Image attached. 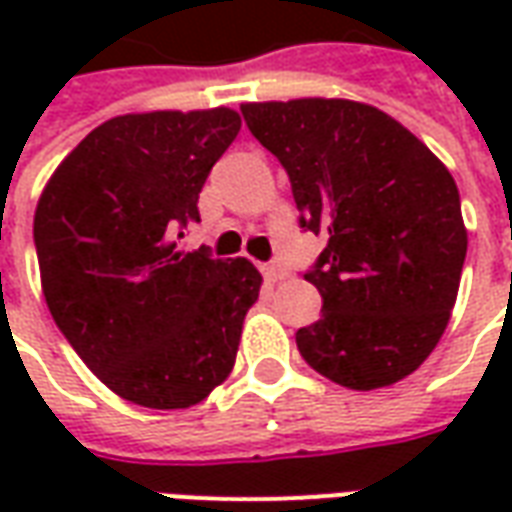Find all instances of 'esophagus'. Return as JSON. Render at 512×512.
<instances>
[{"label":"esophagus","mask_w":512,"mask_h":512,"mask_svg":"<svg viewBox=\"0 0 512 512\" xmlns=\"http://www.w3.org/2000/svg\"><path fill=\"white\" fill-rule=\"evenodd\" d=\"M263 277H266L268 282H279V279L288 277V268L282 266V263H266V266H263Z\"/></svg>","instance_id":"1"}]
</instances>
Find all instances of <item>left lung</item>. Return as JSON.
Wrapping results in <instances>:
<instances>
[{"mask_svg": "<svg viewBox=\"0 0 512 512\" xmlns=\"http://www.w3.org/2000/svg\"><path fill=\"white\" fill-rule=\"evenodd\" d=\"M241 115L288 172L301 227L329 235L304 274L323 299L296 332L304 362L359 392L411 376L450 323L466 260L450 169L359 101H266Z\"/></svg>", "mask_w": 512, "mask_h": 512, "instance_id": "8db88e82", "label": "left lung"}]
</instances>
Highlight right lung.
Masks as SVG:
<instances>
[{"instance_id":"add662e5","label":"right lung","mask_w":512,"mask_h":512,"mask_svg":"<svg viewBox=\"0 0 512 512\" xmlns=\"http://www.w3.org/2000/svg\"><path fill=\"white\" fill-rule=\"evenodd\" d=\"M241 131L227 106L120 115L84 136L35 211L40 285L65 340L115 395L189 408L230 376L260 271L180 252L211 167Z\"/></svg>"}]
</instances>
